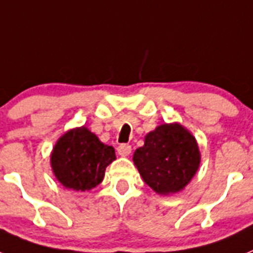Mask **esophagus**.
I'll return each mask as SVG.
<instances>
[{
  "label": "esophagus",
  "mask_w": 253,
  "mask_h": 253,
  "mask_svg": "<svg viewBox=\"0 0 253 253\" xmlns=\"http://www.w3.org/2000/svg\"><path fill=\"white\" fill-rule=\"evenodd\" d=\"M117 152H118L121 157H127L131 153V145H128V144H121L117 148Z\"/></svg>",
  "instance_id": "34e87169"
}]
</instances>
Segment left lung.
Returning a JSON list of instances; mask_svg holds the SVG:
<instances>
[{
  "label": "left lung",
  "mask_w": 253,
  "mask_h": 253,
  "mask_svg": "<svg viewBox=\"0 0 253 253\" xmlns=\"http://www.w3.org/2000/svg\"><path fill=\"white\" fill-rule=\"evenodd\" d=\"M133 163L145 184L158 194L177 193L198 171L201 153L197 140L180 123H165L150 131L133 153Z\"/></svg>",
  "instance_id": "8db88e82"
}]
</instances>
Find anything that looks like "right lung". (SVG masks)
I'll return each instance as SVG.
<instances>
[{"label":"right lung","mask_w":253,"mask_h":253,"mask_svg":"<svg viewBox=\"0 0 253 253\" xmlns=\"http://www.w3.org/2000/svg\"><path fill=\"white\" fill-rule=\"evenodd\" d=\"M116 159L113 146L105 145L87 127L65 132L51 153V167L61 185L91 190L103 181L105 169Z\"/></svg>","instance_id":"add662e5"}]
</instances>
